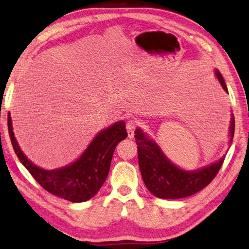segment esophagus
Listing matches in <instances>:
<instances>
[{
    "label": "esophagus",
    "mask_w": 249,
    "mask_h": 249,
    "mask_svg": "<svg viewBox=\"0 0 249 249\" xmlns=\"http://www.w3.org/2000/svg\"><path fill=\"white\" fill-rule=\"evenodd\" d=\"M137 127V121L134 119H129L127 122H126V130H127V135L128 138H133L134 137V133L135 129Z\"/></svg>",
    "instance_id": "1"
}]
</instances>
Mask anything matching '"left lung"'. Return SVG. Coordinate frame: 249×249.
<instances>
[{"mask_svg":"<svg viewBox=\"0 0 249 249\" xmlns=\"http://www.w3.org/2000/svg\"><path fill=\"white\" fill-rule=\"evenodd\" d=\"M217 79L228 92L222 75L216 71ZM235 122L232 116L230 125L231 141L234 136ZM138 150V162L143 182L149 191L160 198L175 199L193 196L208 186L221 168L225 157L207 167L187 172L170 163L162 150L153 140L149 139L141 129L135 130Z\"/></svg>","mask_w":249,"mask_h":249,"instance_id":"8db88e82","label":"left lung"}]
</instances>
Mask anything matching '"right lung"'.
<instances>
[{"instance_id": "add662e5", "label": "right lung", "mask_w": 249, "mask_h": 249, "mask_svg": "<svg viewBox=\"0 0 249 249\" xmlns=\"http://www.w3.org/2000/svg\"><path fill=\"white\" fill-rule=\"evenodd\" d=\"M7 122L14 151L23 166L46 191L73 203L89 201L99 191L109 174L115 147L127 137L124 121H120L97 135L74 163L63 168L45 170L36 166L22 153L15 139L9 114Z\"/></svg>"}]
</instances>
